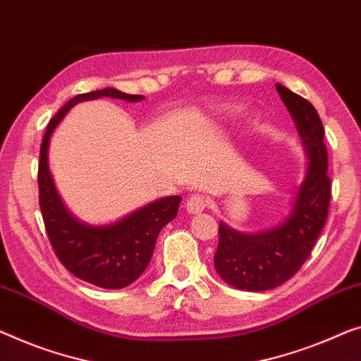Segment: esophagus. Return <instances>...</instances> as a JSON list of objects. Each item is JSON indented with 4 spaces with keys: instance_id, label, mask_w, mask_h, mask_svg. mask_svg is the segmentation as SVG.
I'll use <instances>...</instances> for the list:
<instances>
[{
    "instance_id": "obj_1",
    "label": "esophagus",
    "mask_w": 361,
    "mask_h": 361,
    "mask_svg": "<svg viewBox=\"0 0 361 361\" xmlns=\"http://www.w3.org/2000/svg\"><path fill=\"white\" fill-rule=\"evenodd\" d=\"M204 209H206V201L199 195H192L186 201V211L190 214H201Z\"/></svg>"
}]
</instances>
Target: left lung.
Returning a JSON list of instances; mask_svg holds the SVG:
<instances>
[{"label":"left lung","mask_w":361,"mask_h":361,"mask_svg":"<svg viewBox=\"0 0 361 361\" xmlns=\"http://www.w3.org/2000/svg\"><path fill=\"white\" fill-rule=\"evenodd\" d=\"M276 89L293 118L308 162L288 214L277 225L257 232L219 225L215 271L228 285L248 292L276 288L298 272L324 227L331 201L324 128L318 111L282 84Z\"/></svg>","instance_id":"8db88e82"}]
</instances>
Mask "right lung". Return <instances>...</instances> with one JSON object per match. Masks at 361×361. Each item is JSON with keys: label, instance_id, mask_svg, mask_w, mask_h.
I'll list each match as a JSON object with an SVG mask.
<instances>
[{"label": "right lung", "instance_id": "obj_1", "mask_svg": "<svg viewBox=\"0 0 361 361\" xmlns=\"http://www.w3.org/2000/svg\"><path fill=\"white\" fill-rule=\"evenodd\" d=\"M102 97L141 102L144 95H131L106 87L76 95L48 123L40 147L39 195L47 235L58 259L73 276L100 288L118 290L136 282L152 259L155 241L166 224L178 214L181 196H165L137 207L110 224H87L79 220L66 204L53 180L48 149L55 129L68 111L80 102Z\"/></svg>", "mask_w": 361, "mask_h": 361}]
</instances>
